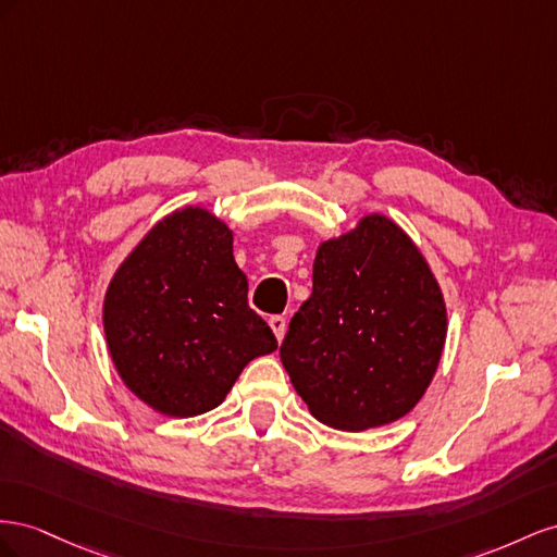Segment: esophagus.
Returning <instances> with one entry per match:
<instances>
[{
	"instance_id": "obj_1",
	"label": "esophagus",
	"mask_w": 557,
	"mask_h": 557,
	"mask_svg": "<svg viewBox=\"0 0 557 557\" xmlns=\"http://www.w3.org/2000/svg\"><path fill=\"white\" fill-rule=\"evenodd\" d=\"M268 324H270V329H273L275 338L282 341V338H284V331H287V320H284V317H280V314H273V317H270V320H268Z\"/></svg>"
}]
</instances>
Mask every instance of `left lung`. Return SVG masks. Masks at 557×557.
<instances>
[{
    "mask_svg": "<svg viewBox=\"0 0 557 557\" xmlns=\"http://www.w3.org/2000/svg\"><path fill=\"white\" fill-rule=\"evenodd\" d=\"M446 333V300L416 243L385 214H367L317 249L312 294L280 359L317 420L363 432L416 408Z\"/></svg>",
    "mask_w": 557,
    "mask_h": 557,
    "instance_id": "obj_1",
    "label": "left lung"
}]
</instances>
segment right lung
I'll return each instance as SVG.
<instances>
[{
    "label": "right lung",
    "instance_id": "add662e5",
    "mask_svg": "<svg viewBox=\"0 0 557 557\" xmlns=\"http://www.w3.org/2000/svg\"><path fill=\"white\" fill-rule=\"evenodd\" d=\"M102 324L125 387L170 418L216 408L251 359L277 349L247 306L233 231L190 205L158 221L119 265Z\"/></svg>",
    "mask_w": 557,
    "mask_h": 557
}]
</instances>
